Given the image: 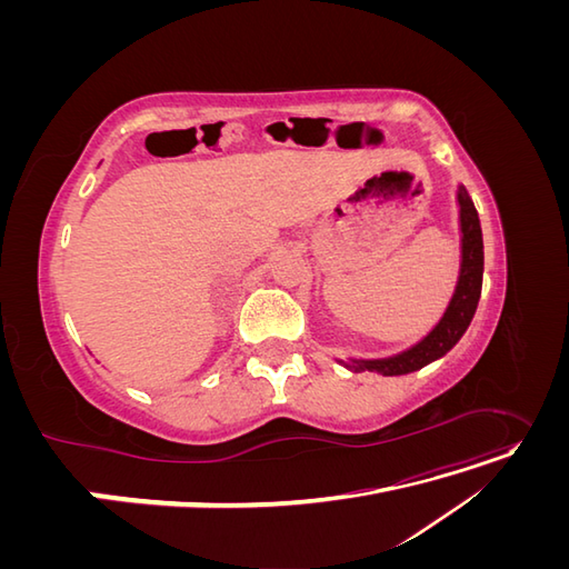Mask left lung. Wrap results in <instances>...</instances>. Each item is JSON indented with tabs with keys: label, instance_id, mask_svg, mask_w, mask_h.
Returning a JSON list of instances; mask_svg holds the SVG:
<instances>
[{
	"label": "left lung",
	"instance_id": "1",
	"mask_svg": "<svg viewBox=\"0 0 569 569\" xmlns=\"http://www.w3.org/2000/svg\"><path fill=\"white\" fill-rule=\"evenodd\" d=\"M458 199V213H460V272H458V282H456V291L446 306V311L441 316V320L432 327V332L427 337H422L418 343H412L410 349L389 356V358H351L347 366L353 372L360 370H370V372H380L385 377H393V375H408L416 372L429 363H435L437 358L449 353L456 343L460 341V337L468 330L477 303H479V295H481V274H485V242H481V226H479V216L475 203L468 194V189L462 184L458 187L456 192Z\"/></svg>",
	"mask_w": 569,
	"mask_h": 569
}]
</instances>
